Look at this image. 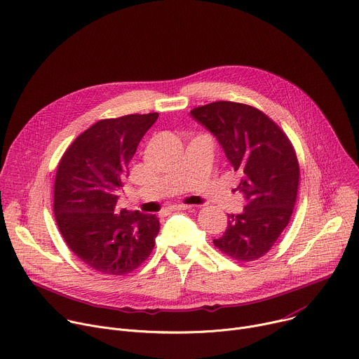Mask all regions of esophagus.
I'll return each instance as SVG.
<instances>
[{"mask_svg":"<svg viewBox=\"0 0 359 359\" xmlns=\"http://www.w3.org/2000/svg\"><path fill=\"white\" fill-rule=\"evenodd\" d=\"M192 205H187V204H174L170 207V210H174V211H181V210H191Z\"/></svg>","mask_w":359,"mask_h":359,"instance_id":"esophagus-1","label":"esophagus"}]
</instances>
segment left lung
<instances>
[{
  "instance_id": "obj_1",
  "label": "left lung",
  "mask_w": 359,
  "mask_h": 359,
  "mask_svg": "<svg viewBox=\"0 0 359 359\" xmlns=\"http://www.w3.org/2000/svg\"><path fill=\"white\" fill-rule=\"evenodd\" d=\"M191 115L217 137L241 175L236 189L247 200L241 214H228L214 245L236 261H255L273 247L292 215L299 185L295 149L269 116L247 104L215 101Z\"/></svg>"
}]
</instances>
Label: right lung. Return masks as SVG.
<instances>
[{"label":"right lung","instance_id":"add662e5","mask_svg":"<svg viewBox=\"0 0 359 359\" xmlns=\"http://www.w3.org/2000/svg\"><path fill=\"white\" fill-rule=\"evenodd\" d=\"M158 114L108 118L67 148L54 182V215L68 248L90 268L126 275L149 255L159 232L156 215L116 208L130 161Z\"/></svg>","mask_w":359,"mask_h":359}]
</instances>
